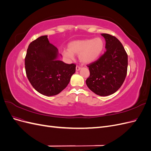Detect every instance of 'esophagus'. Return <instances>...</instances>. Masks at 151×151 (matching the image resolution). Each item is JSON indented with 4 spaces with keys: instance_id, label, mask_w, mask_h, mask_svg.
Returning a JSON list of instances; mask_svg holds the SVG:
<instances>
[{
    "instance_id": "34e87169",
    "label": "esophagus",
    "mask_w": 151,
    "mask_h": 151,
    "mask_svg": "<svg viewBox=\"0 0 151 151\" xmlns=\"http://www.w3.org/2000/svg\"><path fill=\"white\" fill-rule=\"evenodd\" d=\"M81 68V67H79V66H78V65H77L76 66V70L77 71H78V70H79Z\"/></svg>"
}]
</instances>
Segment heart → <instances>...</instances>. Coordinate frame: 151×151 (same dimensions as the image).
<instances>
[{
	"label": "heart",
	"instance_id": "b5f03b06",
	"mask_svg": "<svg viewBox=\"0 0 151 151\" xmlns=\"http://www.w3.org/2000/svg\"><path fill=\"white\" fill-rule=\"evenodd\" d=\"M104 42L101 38L76 40L68 43V50L63 51V56L71 60L74 54H79L78 57L81 62L90 63L99 58L103 52Z\"/></svg>",
	"mask_w": 151,
	"mask_h": 151
}]
</instances>
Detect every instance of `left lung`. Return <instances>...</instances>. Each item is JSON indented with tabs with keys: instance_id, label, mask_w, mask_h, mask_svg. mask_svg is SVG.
<instances>
[{
	"instance_id": "obj_1",
	"label": "left lung",
	"mask_w": 151,
	"mask_h": 151,
	"mask_svg": "<svg viewBox=\"0 0 151 151\" xmlns=\"http://www.w3.org/2000/svg\"><path fill=\"white\" fill-rule=\"evenodd\" d=\"M106 51L96 61L88 65L90 76L86 83L89 89L101 96L117 91L124 82L127 73L128 55L115 36L103 33Z\"/></svg>"
}]
</instances>
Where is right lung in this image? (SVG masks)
Segmentation results:
<instances>
[{
    "label": "right lung",
    "mask_w": 151,
    "mask_h": 151,
    "mask_svg": "<svg viewBox=\"0 0 151 151\" xmlns=\"http://www.w3.org/2000/svg\"><path fill=\"white\" fill-rule=\"evenodd\" d=\"M58 49L50 43L47 35L33 41L27 50V77L35 90L47 96L60 93L76 72L74 63L67 64L58 60Z\"/></svg>",
    "instance_id": "right-lung-1"
}]
</instances>
